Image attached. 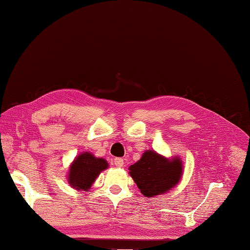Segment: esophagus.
<instances>
[{"mask_svg": "<svg viewBox=\"0 0 250 250\" xmlns=\"http://www.w3.org/2000/svg\"><path fill=\"white\" fill-rule=\"evenodd\" d=\"M113 163H115V165L117 167H122V166H124V160H122V158H120V157L115 158V160H113Z\"/></svg>", "mask_w": 250, "mask_h": 250, "instance_id": "esophagus-1", "label": "esophagus"}]
</instances>
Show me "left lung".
<instances>
[{
    "mask_svg": "<svg viewBox=\"0 0 250 250\" xmlns=\"http://www.w3.org/2000/svg\"><path fill=\"white\" fill-rule=\"evenodd\" d=\"M129 170L141 193L151 198L167 192L179 183L183 176V163L179 157L168 160L148 149L129 167Z\"/></svg>",
    "mask_w": 250,
    "mask_h": 250,
    "instance_id": "1",
    "label": "left lung"
}]
</instances>
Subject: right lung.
Returning <instances> with one entry per match:
<instances>
[{
	"mask_svg": "<svg viewBox=\"0 0 250 250\" xmlns=\"http://www.w3.org/2000/svg\"><path fill=\"white\" fill-rule=\"evenodd\" d=\"M108 167L104 158L95 157L92 153L85 152L75 157L70 166L67 180L71 187L80 191L88 190L103 170Z\"/></svg>",
	"mask_w": 250,
	"mask_h": 250,
	"instance_id": "1",
	"label": "right lung"
}]
</instances>
